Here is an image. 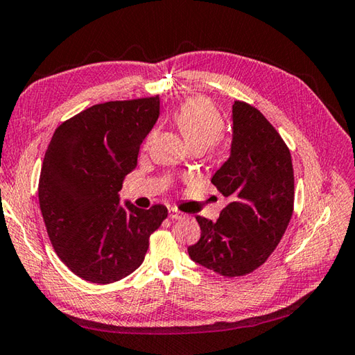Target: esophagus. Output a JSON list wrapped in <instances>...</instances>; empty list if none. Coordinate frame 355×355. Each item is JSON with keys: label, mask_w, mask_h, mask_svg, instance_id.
Listing matches in <instances>:
<instances>
[{"label": "esophagus", "mask_w": 355, "mask_h": 355, "mask_svg": "<svg viewBox=\"0 0 355 355\" xmlns=\"http://www.w3.org/2000/svg\"><path fill=\"white\" fill-rule=\"evenodd\" d=\"M168 216H170V219H173V220H180V219L185 218V214L178 211L176 208H170L168 209Z\"/></svg>", "instance_id": "1"}]
</instances>
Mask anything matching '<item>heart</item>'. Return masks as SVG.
<instances>
[{
    "label": "heart",
    "mask_w": 355,
    "mask_h": 355,
    "mask_svg": "<svg viewBox=\"0 0 355 355\" xmlns=\"http://www.w3.org/2000/svg\"><path fill=\"white\" fill-rule=\"evenodd\" d=\"M173 119L191 150L211 147L223 133L220 113L207 98L188 99L175 112Z\"/></svg>",
    "instance_id": "heart-1"
}]
</instances>
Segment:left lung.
<instances>
[{
	"instance_id": "obj_1",
	"label": "left lung",
	"mask_w": 355,
	"mask_h": 355,
	"mask_svg": "<svg viewBox=\"0 0 355 355\" xmlns=\"http://www.w3.org/2000/svg\"><path fill=\"white\" fill-rule=\"evenodd\" d=\"M231 119L230 157L211 178L230 204L216 222L196 216L202 233L188 254L236 277L259 268L279 245L293 216L294 173L284 139L257 108L236 101Z\"/></svg>"
}]
</instances>
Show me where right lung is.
<instances>
[{
	"mask_svg": "<svg viewBox=\"0 0 355 355\" xmlns=\"http://www.w3.org/2000/svg\"><path fill=\"white\" fill-rule=\"evenodd\" d=\"M157 118V96L96 104L62 122L47 147L38 188L47 234L69 270L92 284L139 268L168 214L164 205L121 207L119 198Z\"/></svg>",
	"mask_w": 355,
	"mask_h": 355,
	"instance_id": "add662e5",
	"label": "right lung"
}]
</instances>
